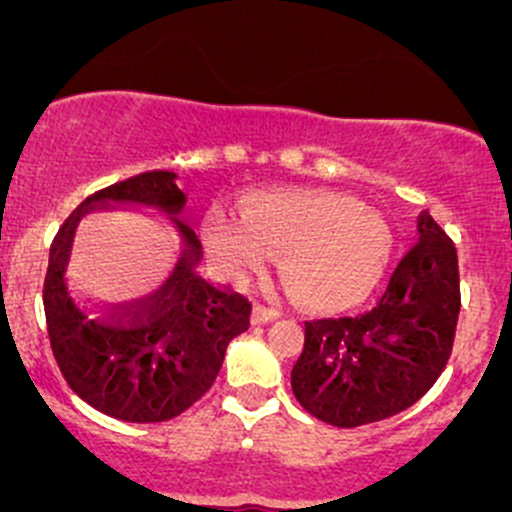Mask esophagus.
Here are the masks:
<instances>
[{
    "mask_svg": "<svg viewBox=\"0 0 512 512\" xmlns=\"http://www.w3.org/2000/svg\"><path fill=\"white\" fill-rule=\"evenodd\" d=\"M278 316H281V313H278L276 308H268V306H254V311H251V321H254L256 326L273 321V318Z\"/></svg>",
    "mask_w": 512,
    "mask_h": 512,
    "instance_id": "esophagus-1",
    "label": "esophagus"
}]
</instances>
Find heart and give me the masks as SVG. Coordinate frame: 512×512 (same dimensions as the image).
Returning <instances> with one entry per match:
<instances>
[{
    "label": "heart",
    "mask_w": 512,
    "mask_h": 512,
    "mask_svg": "<svg viewBox=\"0 0 512 512\" xmlns=\"http://www.w3.org/2000/svg\"><path fill=\"white\" fill-rule=\"evenodd\" d=\"M209 246L236 271L286 258L283 276L308 306H348L371 293L388 258L378 216L343 196H263L239 226H216Z\"/></svg>",
    "instance_id": "b5f03b06"
}]
</instances>
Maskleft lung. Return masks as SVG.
Instances as JSON below:
<instances>
[{
    "mask_svg": "<svg viewBox=\"0 0 512 512\" xmlns=\"http://www.w3.org/2000/svg\"><path fill=\"white\" fill-rule=\"evenodd\" d=\"M416 224L418 244L371 311L306 321L291 388L328 426L356 428L406 411L448 363L460 311L458 254L428 211Z\"/></svg>",
    "mask_w": 512,
    "mask_h": 512,
    "instance_id": "obj_1",
    "label": "left lung"
}]
</instances>
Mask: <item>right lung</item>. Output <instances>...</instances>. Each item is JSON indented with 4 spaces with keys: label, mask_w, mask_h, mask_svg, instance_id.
I'll return each instance as SVG.
<instances>
[{
    "label": "right lung",
    "mask_w": 512,
    "mask_h": 512,
    "mask_svg": "<svg viewBox=\"0 0 512 512\" xmlns=\"http://www.w3.org/2000/svg\"><path fill=\"white\" fill-rule=\"evenodd\" d=\"M109 205L159 210L175 228L194 235L179 221L186 194L174 171H146L86 196L49 249V343L64 381L91 408L126 423L171 421L214 386L226 346L249 328L251 303L196 271L201 244L189 235L190 246L154 289L129 302L91 307L68 283V251L78 219Z\"/></svg>",
    "instance_id": "right-lung-1"
}]
</instances>
